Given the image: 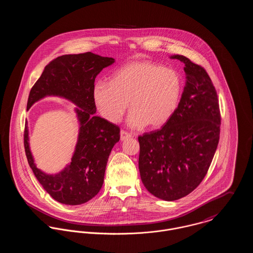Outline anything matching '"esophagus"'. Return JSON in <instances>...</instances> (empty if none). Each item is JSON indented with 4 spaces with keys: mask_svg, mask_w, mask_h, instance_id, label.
<instances>
[{
    "mask_svg": "<svg viewBox=\"0 0 253 253\" xmlns=\"http://www.w3.org/2000/svg\"><path fill=\"white\" fill-rule=\"evenodd\" d=\"M131 136H132L131 133H129V132L126 131V130H121V140H126V139H127V138H129Z\"/></svg>",
    "mask_w": 253,
    "mask_h": 253,
    "instance_id": "esophagus-1",
    "label": "esophagus"
}]
</instances>
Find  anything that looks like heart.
<instances>
[{
  "label": "heart",
  "mask_w": 253,
  "mask_h": 253,
  "mask_svg": "<svg viewBox=\"0 0 253 253\" xmlns=\"http://www.w3.org/2000/svg\"><path fill=\"white\" fill-rule=\"evenodd\" d=\"M181 91L180 77L174 70L141 60L122 66L114 73L112 82H96L93 99L101 115L110 122L121 120L129 101V126L159 127L174 114Z\"/></svg>",
  "instance_id": "heart-1"
}]
</instances>
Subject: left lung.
<instances>
[{
  "mask_svg": "<svg viewBox=\"0 0 253 253\" xmlns=\"http://www.w3.org/2000/svg\"><path fill=\"white\" fill-rule=\"evenodd\" d=\"M186 84L180 102L162 128L138 136V167L145 188L155 197L175 201L205 178L220 136L216 89L206 69L183 55Z\"/></svg>",
  "mask_w": 253,
  "mask_h": 253,
  "instance_id": "1",
  "label": "left lung"
}]
</instances>
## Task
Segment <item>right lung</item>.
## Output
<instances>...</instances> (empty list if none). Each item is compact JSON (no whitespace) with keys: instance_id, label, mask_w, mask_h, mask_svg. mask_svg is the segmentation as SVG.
<instances>
[{"instance_id":"right-lung-1","label":"right lung","mask_w":253,"mask_h":253,"mask_svg":"<svg viewBox=\"0 0 253 253\" xmlns=\"http://www.w3.org/2000/svg\"><path fill=\"white\" fill-rule=\"evenodd\" d=\"M112 63L113 58L89 51L61 55L44 67L30 90L27 110L46 95L65 97L81 108L76 110L81 127L72 162L55 175H47L37 169L29 149L25 123L23 136L28 164L42 188L61 204L82 205L98 194L104 181L109 155L120 140V127L94 115L95 78Z\"/></svg>"}]
</instances>
